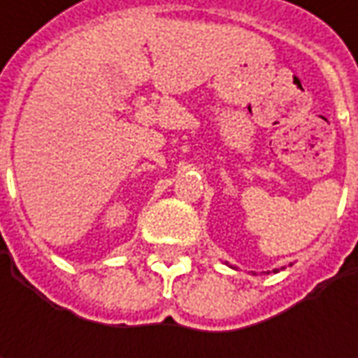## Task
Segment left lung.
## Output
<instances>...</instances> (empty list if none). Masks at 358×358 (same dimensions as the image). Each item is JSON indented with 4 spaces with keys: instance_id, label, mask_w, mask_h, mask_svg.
<instances>
[{
    "instance_id": "1",
    "label": "left lung",
    "mask_w": 358,
    "mask_h": 358,
    "mask_svg": "<svg viewBox=\"0 0 358 358\" xmlns=\"http://www.w3.org/2000/svg\"><path fill=\"white\" fill-rule=\"evenodd\" d=\"M275 273H277V268H275Z\"/></svg>"
}]
</instances>
